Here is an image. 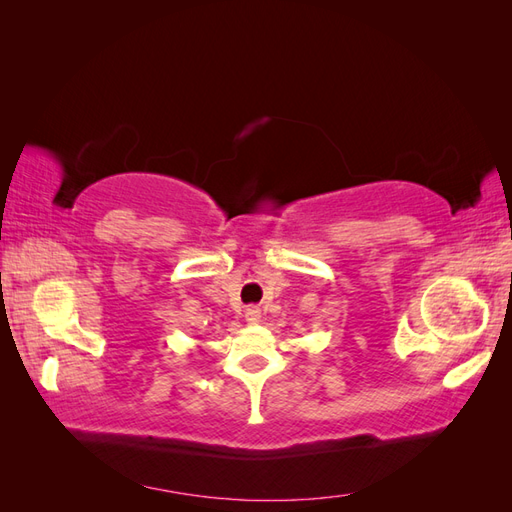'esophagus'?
<instances>
[{"mask_svg": "<svg viewBox=\"0 0 512 512\" xmlns=\"http://www.w3.org/2000/svg\"><path fill=\"white\" fill-rule=\"evenodd\" d=\"M245 322L247 324H258L260 322V309L256 305L245 309Z\"/></svg>", "mask_w": 512, "mask_h": 512, "instance_id": "esophagus-1", "label": "esophagus"}]
</instances>
